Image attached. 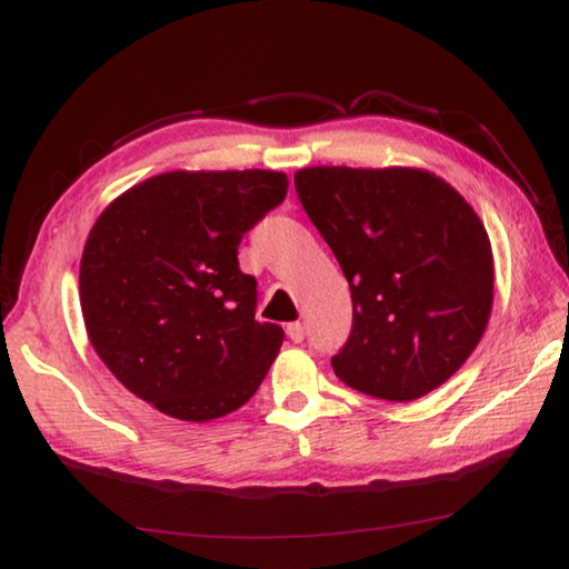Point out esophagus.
<instances>
[{"label":"esophagus","mask_w":569,"mask_h":569,"mask_svg":"<svg viewBox=\"0 0 569 569\" xmlns=\"http://www.w3.org/2000/svg\"><path fill=\"white\" fill-rule=\"evenodd\" d=\"M287 336H289V341H295V343H301L305 341V327H301L299 321H292L287 327Z\"/></svg>","instance_id":"34e87169"}]
</instances>
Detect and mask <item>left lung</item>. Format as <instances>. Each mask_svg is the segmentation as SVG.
<instances>
[{"label": "left lung", "mask_w": 569, "mask_h": 569, "mask_svg": "<svg viewBox=\"0 0 569 569\" xmlns=\"http://www.w3.org/2000/svg\"><path fill=\"white\" fill-rule=\"evenodd\" d=\"M295 187L353 297L333 373L396 402L447 382L493 307L491 240L473 208L442 177L412 167H309Z\"/></svg>", "instance_id": "obj_1"}]
</instances>
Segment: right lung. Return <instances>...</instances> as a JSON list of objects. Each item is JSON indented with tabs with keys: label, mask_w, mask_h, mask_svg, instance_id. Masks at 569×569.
I'll list each match as a JSON object with an SVG mask.
<instances>
[{
	"label": "right lung",
	"mask_w": 569,
	"mask_h": 569,
	"mask_svg": "<svg viewBox=\"0 0 569 569\" xmlns=\"http://www.w3.org/2000/svg\"><path fill=\"white\" fill-rule=\"evenodd\" d=\"M287 173L167 171L120 193L90 228L80 309L92 349L139 400L183 422L242 408L284 331L254 321L238 246L282 203Z\"/></svg>",
	"instance_id": "1"
}]
</instances>
